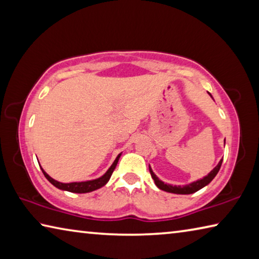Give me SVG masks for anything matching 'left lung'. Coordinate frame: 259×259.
<instances>
[{"label":"left lung","mask_w":259,"mask_h":259,"mask_svg":"<svg viewBox=\"0 0 259 259\" xmlns=\"http://www.w3.org/2000/svg\"><path fill=\"white\" fill-rule=\"evenodd\" d=\"M210 96H211V95H210ZM211 97H212V96H211ZM222 162H223V160L219 161L218 164L214 166V168L211 170V171H210L207 175V176L203 177L202 179H199V181L193 182L191 184H187V185H184V186H179V185L176 186V185H170V184H164L163 182L161 181V179H159V177H156V175L153 172V170H152L151 166H148V168H150L151 176H152L153 179H154L155 185L159 187L160 190L164 191V192H169V193H175V194H192V193L198 192L199 190H201V188H203L204 186H207L208 184L211 182L214 177H216V175L218 174L219 169H221Z\"/></svg>","instance_id":"8db88e82"}]
</instances>
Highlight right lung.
Here are the masks:
<instances>
[{"mask_svg":"<svg viewBox=\"0 0 259 259\" xmlns=\"http://www.w3.org/2000/svg\"><path fill=\"white\" fill-rule=\"evenodd\" d=\"M121 156V153L119 155L116 156L115 161L113 162V164L109 166V169L107 170L106 172H105L102 177H99L97 179H93V181H87V182H74V183H60V182H57L55 181L54 178H51L49 175H48L45 170L42 168V172L45 175L46 178L49 181L52 185L56 186L57 188H59V190H63V191H67V192H72V193H89V192H93L98 190V188L103 187L104 185H106L107 182L109 181V178H111L112 174L114 171V169H115V166L117 164V162H119V159Z\"/></svg>","mask_w":259,"mask_h":259,"instance_id":"obj_1","label":"right lung"}]
</instances>
